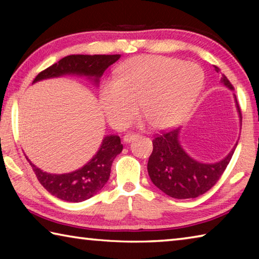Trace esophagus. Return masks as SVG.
I'll return each mask as SVG.
<instances>
[{
	"instance_id": "obj_1",
	"label": "esophagus",
	"mask_w": 259,
	"mask_h": 259,
	"mask_svg": "<svg viewBox=\"0 0 259 259\" xmlns=\"http://www.w3.org/2000/svg\"><path fill=\"white\" fill-rule=\"evenodd\" d=\"M137 137H138V136L136 135V134L129 133V134H126L125 136H123V142L128 144V143H130V142H133V140H134V139H136Z\"/></svg>"
}]
</instances>
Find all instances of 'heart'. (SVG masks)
Segmentation results:
<instances>
[{
    "label": "heart",
    "mask_w": 259,
    "mask_h": 259,
    "mask_svg": "<svg viewBox=\"0 0 259 259\" xmlns=\"http://www.w3.org/2000/svg\"><path fill=\"white\" fill-rule=\"evenodd\" d=\"M204 72L195 63L163 56H136L122 63L115 78L103 83L99 103L107 121L120 129L142 112L155 129L182 121L202 91Z\"/></svg>",
    "instance_id": "obj_1"
}]
</instances>
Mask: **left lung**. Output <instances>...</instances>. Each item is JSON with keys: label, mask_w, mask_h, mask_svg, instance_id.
<instances>
[{"label": "left lung", "mask_w": 259, "mask_h": 259, "mask_svg": "<svg viewBox=\"0 0 259 259\" xmlns=\"http://www.w3.org/2000/svg\"><path fill=\"white\" fill-rule=\"evenodd\" d=\"M214 71L219 68L214 66ZM221 82L230 90L233 85L223 74ZM235 106L238 109L240 121L242 122L240 106L234 95ZM181 128L170 129L156 134L153 139V152L148 159L147 170L152 183L166 195L175 199H193L204 194L218 182L238 143L235 144L227 156L216 163H203L193 159L184 151L179 143Z\"/></svg>", "instance_id": "obj_1"}]
</instances>
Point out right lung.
I'll use <instances>...</instances> for the list:
<instances>
[{"mask_svg":"<svg viewBox=\"0 0 259 259\" xmlns=\"http://www.w3.org/2000/svg\"><path fill=\"white\" fill-rule=\"evenodd\" d=\"M121 55H71L38 73L33 83L63 75L87 76L97 85L104 72L120 59ZM123 145L119 136L111 135L103 139L98 152L87 164L68 174H48L30 160L33 171L41 185L56 198L67 202H82L93 198L107 183L114 159L122 152Z\"/></svg>","mask_w":259,"mask_h":259,"instance_id":"right-lung-1","label":"right lung"}]
</instances>
